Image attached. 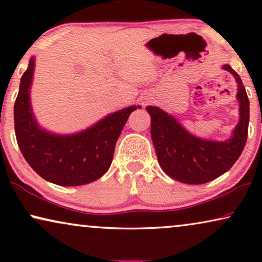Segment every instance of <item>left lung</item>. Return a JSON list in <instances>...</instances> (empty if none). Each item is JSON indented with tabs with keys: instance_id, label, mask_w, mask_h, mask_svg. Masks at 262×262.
Returning a JSON list of instances; mask_svg holds the SVG:
<instances>
[{
	"instance_id": "1",
	"label": "left lung",
	"mask_w": 262,
	"mask_h": 262,
	"mask_svg": "<svg viewBox=\"0 0 262 262\" xmlns=\"http://www.w3.org/2000/svg\"><path fill=\"white\" fill-rule=\"evenodd\" d=\"M223 69L233 74L238 92L239 122L225 141L197 138L171 114L147 106L151 119V140L161 168L173 180L185 184H204L232 168L245 148L250 122V101L239 74L228 64Z\"/></svg>"
}]
</instances>
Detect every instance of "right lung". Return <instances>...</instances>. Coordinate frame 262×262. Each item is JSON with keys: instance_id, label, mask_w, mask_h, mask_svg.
Returning <instances> with one entry per match:
<instances>
[{"instance_id": "right-lung-1", "label": "right lung", "mask_w": 262, "mask_h": 262, "mask_svg": "<svg viewBox=\"0 0 262 262\" xmlns=\"http://www.w3.org/2000/svg\"><path fill=\"white\" fill-rule=\"evenodd\" d=\"M35 57L20 78L14 106L15 133L19 150L29 165L45 181L61 186H78L97 181L111 167L115 143L132 112L129 106L106 115L74 134H56L39 126L32 112L30 90Z\"/></svg>"}]
</instances>
